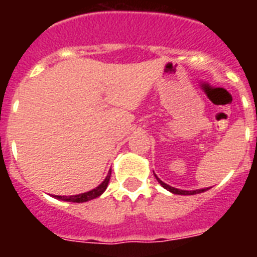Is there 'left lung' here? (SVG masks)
Listing matches in <instances>:
<instances>
[{"label": "left lung", "instance_id": "obj_1", "mask_svg": "<svg viewBox=\"0 0 257 257\" xmlns=\"http://www.w3.org/2000/svg\"><path fill=\"white\" fill-rule=\"evenodd\" d=\"M154 176H156L157 181H158V183H160L161 185L165 188V189H167L169 192L174 193V194H179V196H193V194H198V193H203V192H206V190L210 189V188H203V189H196V190H181V189H178V188L171 187V185H169V184L163 183V181L161 180V179L158 178L156 174H154Z\"/></svg>", "mask_w": 257, "mask_h": 257}]
</instances>
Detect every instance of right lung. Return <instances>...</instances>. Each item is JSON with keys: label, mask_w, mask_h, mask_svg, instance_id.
Segmentation results:
<instances>
[{"label": "right lung", "mask_w": 257, "mask_h": 257, "mask_svg": "<svg viewBox=\"0 0 257 257\" xmlns=\"http://www.w3.org/2000/svg\"><path fill=\"white\" fill-rule=\"evenodd\" d=\"M110 174H112V170H109L108 175H106V178L104 179L103 183H101L100 185H97V187L94 188L92 190H88V192H86V193H81V194H76V196H69V197L52 196V197H55L56 199H61V201L76 202V203H82V202L91 201V199L100 197L101 194L105 192L106 187H108V184H109V179H110Z\"/></svg>", "instance_id": "right-lung-1"}]
</instances>
